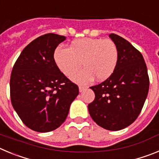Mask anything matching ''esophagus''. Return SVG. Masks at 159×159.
<instances>
[{
    "label": "esophagus",
    "instance_id": "esophagus-1",
    "mask_svg": "<svg viewBox=\"0 0 159 159\" xmlns=\"http://www.w3.org/2000/svg\"><path fill=\"white\" fill-rule=\"evenodd\" d=\"M88 88V87H84V86H80L79 87V90H80V92H84V90H86Z\"/></svg>",
    "mask_w": 159,
    "mask_h": 159
}]
</instances>
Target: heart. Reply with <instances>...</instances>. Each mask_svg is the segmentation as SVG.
<instances>
[{
    "instance_id": "b5f03b06",
    "label": "heart",
    "mask_w": 159,
    "mask_h": 159,
    "mask_svg": "<svg viewBox=\"0 0 159 159\" xmlns=\"http://www.w3.org/2000/svg\"><path fill=\"white\" fill-rule=\"evenodd\" d=\"M53 60L61 72L69 76L81 66L84 67L71 79L79 84H88L96 78L104 80L113 74L119 61V49L111 40L84 38L71 42L69 48L58 46Z\"/></svg>"
}]
</instances>
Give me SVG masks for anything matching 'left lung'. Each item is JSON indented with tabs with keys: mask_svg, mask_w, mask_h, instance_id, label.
Returning <instances> with one entry per match:
<instances>
[{
	"mask_svg": "<svg viewBox=\"0 0 159 159\" xmlns=\"http://www.w3.org/2000/svg\"><path fill=\"white\" fill-rule=\"evenodd\" d=\"M119 49V61L111 75L91 87L95 99L88 104L91 117L109 130H119L135 121L149 91L148 73L143 55L130 42L109 35Z\"/></svg>",
	"mask_w": 159,
	"mask_h": 159,
	"instance_id": "8db88e82",
	"label": "left lung"
}]
</instances>
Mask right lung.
Wrapping results in <instances>:
<instances>
[{
  "label": "right lung",
  "instance_id": "obj_1",
  "mask_svg": "<svg viewBox=\"0 0 159 159\" xmlns=\"http://www.w3.org/2000/svg\"><path fill=\"white\" fill-rule=\"evenodd\" d=\"M66 37L54 33L39 36L21 52L10 78L12 105L29 128L49 132L65 121L79 95L76 84L59 70L55 49Z\"/></svg>",
  "mask_w": 159,
  "mask_h": 159
}]
</instances>
